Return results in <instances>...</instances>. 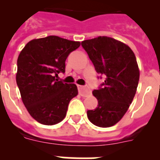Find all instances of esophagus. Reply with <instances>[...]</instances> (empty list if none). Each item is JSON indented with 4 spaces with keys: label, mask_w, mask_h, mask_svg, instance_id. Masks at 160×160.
<instances>
[{
    "label": "esophagus",
    "mask_w": 160,
    "mask_h": 160,
    "mask_svg": "<svg viewBox=\"0 0 160 160\" xmlns=\"http://www.w3.org/2000/svg\"><path fill=\"white\" fill-rule=\"evenodd\" d=\"M78 88L79 94L82 97H87V96L91 94V90L87 88V87H84L82 86H78Z\"/></svg>",
    "instance_id": "obj_1"
}]
</instances>
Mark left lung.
<instances>
[{
	"label": "left lung",
	"mask_w": 160,
	"mask_h": 160,
	"mask_svg": "<svg viewBox=\"0 0 160 160\" xmlns=\"http://www.w3.org/2000/svg\"><path fill=\"white\" fill-rule=\"evenodd\" d=\"M96 71L105 81L93 94L98 107L87 111L94 125L110 128L119 122L133 101L139 80V70L132 49L112 38L99 36L82 42Z\"/></svg>",
	"instance_id": "obj_1"
}]
</instances>
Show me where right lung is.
<instances>
[{
    "label": "right lung",
    "instance_id": "right-lung-1",
    "mask_svg": "<svg viewBox=\"0 0 160 160\" xmlns=\"http://www.w3.org/2000/svg\"><path fill=\"white\" fill-rule=\"evenodd\" d=\"M80 45L48 36L31 40L20 53L17 84L24 105L38 122L54 125L62 121L70 100L78 95L75 84L63 83L56 78L64 73L68 55Z\"/></svg>",
    "mask_w": 160,
    "mask_h": 160
}]
</instances>
